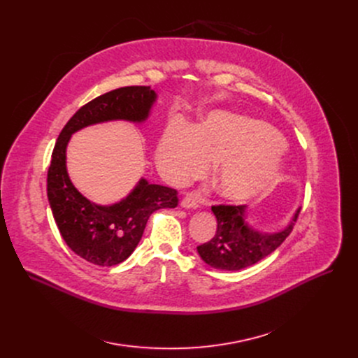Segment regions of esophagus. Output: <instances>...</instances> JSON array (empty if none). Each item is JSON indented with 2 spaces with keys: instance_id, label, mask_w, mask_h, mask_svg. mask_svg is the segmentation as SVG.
I'll return each mask as SVG.
<instances>
[{
  "instance_id": "34e87169",
  "label": "esophagus",
  "mask_w": 358,
  "mask_h": 358,
  "mask_svg": "<svg viewBox=\"0 0 358 358\" xmlns=\"http://www.w3.org/2000/svg\"><path fill=\"white\" fill-rule=\"evenodd\" d=\"M182 208H198L199 207V199L195 194H187L181 201Z\"/></svg>"
}]
</instances>
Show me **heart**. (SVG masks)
Segmentation results:
<instances>
[{"instance_id": "heart-1", "label": "heart", "mask_w": 358, "mask_h": 358, "mask_svg": "<svg viewBox=\"0 0 358 358\" xmlns=\"http://www.w3.org/2000/svg\"><path fill=\"white\" fill-rule=\"evenodd\" d=\"M285 143L279 133L249 117L211 112L194 129L170 126L156 150L160 173L174 184L199 177L214 166L217 194L243 202L271 191L285 171Z\"/></svg>"}]
</instances>
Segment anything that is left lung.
<instances>
[{
  "mask_svg": "<svg viewBox=\"0 0 358 358\" xmlns=\"http://www.w3.org/2000/svg\"><path fill=\"white\" fill-rule=\"evenodd\" d=\"M211 210L217 232L196 250L203 262L220 271H239L266 258L289 236L300 214L299 208L287 227L278 232H259L246 224V206H214Z\"/></svg>",
  "mask_w": 358,
  "mask_h": 358,
  "instance_id": "left-lung-1",
  "label": "left lung"
}]
</instances>
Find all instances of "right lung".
<instances>
[{"mask_svg":"<svg viewBox=\"0 0 358 358\" xmlns=\"http://www.w3.org/2000/svg\"><path fill=\"white\" fill-rule=\"evenodd\" d=\"M156 99L150 86H126L101 94L69 119L54 147L46 180L49 206L66 245L93 265L115 266L126 261L138 245L150 215L177 207V191L141 178L122 201L97 206L75 188L68 176V143L73 133L92 124L112 120L141 123Z\"/></svg>","mask_w":358,"mask_h":358,"instance_id":"obj_1","label":"right lung"}]
</instances>
